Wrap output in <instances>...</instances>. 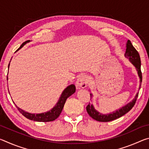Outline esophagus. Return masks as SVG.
Instances as JSON below:
<instances>
[{"instance_id": "esophagus-1", "label": "esophagus", "mask_w": 149, "mask_h": 149, "mask_svg": "<svg viewBox=\"0 0 149 149\" xmlns=\"http://www.w3.org/2000/svg\"><path fill=\"white\" fill-rule=\"evenodd\" d=\"M89 79L86 75H80L76 81V87L77 88H85L88 85Z\"/></svg>"}]
</instances>
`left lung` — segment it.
Wrapping results in <instances>:
<instances>
[{
    "instance_id": "1",
    "label": "left lung",
    "mask_w": 149,
    "mask_h": 149,
    "mask_svg": "<svg viewBox=\"0 0 149 149\" xmlns=\"http://www.w3.org/2000/svg\"><path fill=\"white\" fill-rule=\"evenodd\" d=\"M125 56L127 58H129L130 61L132 63V64L135 65L137 71L138 72V75L140 77V86L139 89H141V82H142V72L141 70V58L137 50L135 49V47L133 46L132 42H131L130 40H128L126 44V51L125 53ZM91 97H93L92 94H90ZM139 96V93H137L135 99H133L132 102L128 103L124 107L121 108L120 109L117 110L115 112H113L110 114H102L101 113L97 112L94 107H93V104H91L90 102L87 106L86 110L87 112L89 115L93 119H94L99 122H110V121L114 120L117 118H119L122 117V116L125 115L126 113H127L130 110H132V108L134 107V105L136 102V100Z\"/></svg>"
}]
</instances>
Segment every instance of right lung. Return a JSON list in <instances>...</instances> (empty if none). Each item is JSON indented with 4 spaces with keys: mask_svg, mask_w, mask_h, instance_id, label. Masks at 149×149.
Wrapping results in <instances>:
<instances>
[{
    "mask_svg": "<svg viewBox=\"0 0 149 149\" xmlns=\"http://www.w3.org/2000/svg\"><path fill=\"white\" fill-rule=\"evenodd\" d=\"M29 41H26L22 43V45L20 46L18 49H21V48L24 46V45L27 42ZM8 64V67H9ZM7 79H8V77H7ZM75 92V86L74 85H70V86L65 88L64 91L62 93L61 97H60V99L58 102H57L56 106L52 108L51 110L47 112L42 113V114H30V113L26 112L24 111L23 110L20 109L16 105V108L17 110H19L20 113H22V115L24 116L25 117L27 118V119L36 121V122H52V121H54L56 119V118L59 116L60 113L62 112V110L64 108V104L65 102V100L70 97L72 94Z\"/></svg>",
    "mask_w": 149,
    "mask_h": 149,
    "instance_id": "1",
    "label": "right lung"
}]
</instances>
